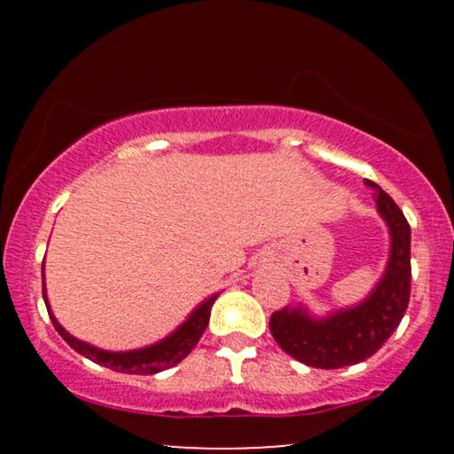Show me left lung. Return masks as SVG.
Returning a JSON list of instances; mask_svg holds the SVG:
<instances>
[{"mask_svg":"<svg viewBox=\"0 0 454 454\" xmlns=\"http://www.w3.org/2000/svg\"><path fill=\"white\" fill-rule=\"evenodd\" d=\"M374 190L376 210L390 235L388 260L380 281L356 306L316 316L303 303L270 316V333L278 347L297 362L320 370H337L374 356L396 331L411 294V229L401 208L380 185Z\"/></svg>","mask_w":454,"mask_h":454,"instance_id":"1","label":"left lung"}]
</instances>
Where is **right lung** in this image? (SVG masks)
Listing matches in <instances>:
<instances>
[{
    "mask_svg": "<svg viewBox=\"0 0 454 454\" xmlns=\"http://www.w3.org/2000/svg\"><path fill=\"white\" fill-rule=\"evenodd\" d=\"M216 297H219V294L210 295L208 300L198 303V306L190 312L188 318H185L176 331L167 334L165 339L157 340V343L140 347V349L132 351H105L98 349L95 345L86 343V340L76 339L59 325L58 318H55L47 300L45 262H43V300H45L49 318H51L55 331H58L61 334V339H64L74 351H78L80 356H84L86 359H90V362H95L98 365H105V368L109 370L123 372V374H159V372L169 370L173 365L182 362L184 357H188V353L194 349L198 340H200L202 333L207 331L210 320V308H213Z\"/></svg>",
    "mask_w": 454,
    "mask_h": 454,
    "instance_id": "add662e5",
    "label": "right lung"
}]
</instances>
